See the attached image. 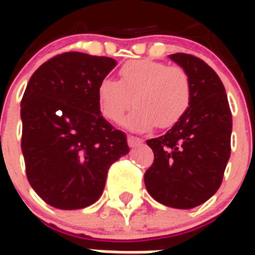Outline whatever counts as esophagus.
<instances>
[{
	"label": "esophagus",
	"mask_w": 255,
	"mask_h": 255,
	"mask_svg": "<svg viewBox=\"0 0 255 255\" xmlns=\"http://www.w3.org/2000/svg\"><path fill=\"white\" fill-rule=\"evenodd\" d=\"M128 146L129 147H136L139 144L142 143V139L138 138V136H133V135H128Z\"/></svg>",
	"instance_id": "34e87169"
}]
</instances>
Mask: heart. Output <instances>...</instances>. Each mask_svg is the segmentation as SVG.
Masks as SVG:
<instances>
[{"mask_svg": "<svg viewBox=\"0 0 255 255\" xmlns=\"http://www.w3.org/2000/svg\"><path fill=\"white\" fill-rule=\"evenodd\" d=\"M119 82L101 80L97 100L102 116L112 123L122 122L132 104L136 105L124 123L132 131L173 127L191 106V80L179 65L168 67L150 58L131 60L119 69Z\"/></svg>", "mask_w": 255, "mask_h": 255, "instance_id": "b5f03b06", "label": "heart"}]
</instances>
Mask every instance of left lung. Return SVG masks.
I'll use <instances>...</instances> for the list:
<instances>
[{
  "label": "left lung",
  "mask_w": 255,
  "mask_h": 255,
  "mask_svg": "<svg viewBox=\"0 0 255 255\" xmlns=\"http://www.w3.org/2000/svg\"><path fill=\"white\" fill-rule=\"evenodd\" d=\"M169 57L190 76L191 106L165 135L146 140L154 161L144 184L157 202L191 209L221 186L231 154L232 115L224 84L208 64L187 53Z\"/></svg>",
  "instance_id": "8db88e82"
}]
</instances>
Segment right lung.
I'll use <instances>...</instances> for the list:
<instances>
[{
	"instance_id": "right-lung-1",
	"label": "right lung",
	"mask_w": 255,
	"mask_h": 255,
	"mask_svg": "<svg viewBox=\"0 0 255 255\" xmlns=\"http://www.w3.org/2000/svg\"><path fill=\"white\" fill-rule=\"evenodd\" d=\"M116 60L67 52L32 73L21 98V151L31 187L49 205L83 209L104 191L109 166L129 151L101 115L97 89Z\"/></svg>"
}]
</instances>
